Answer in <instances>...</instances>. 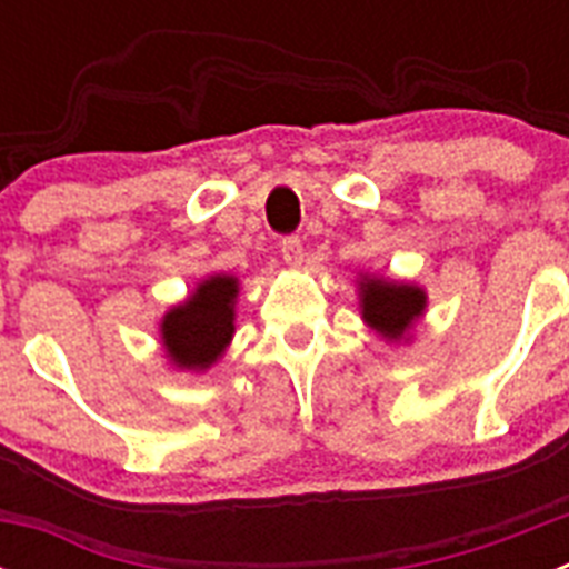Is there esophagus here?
Wrapping results in <instances>:
<instances>
[{
    "mask_svg": "<svg viewBox=\"0 0 569 569\" xmlns=\"http://www.w3.org/2000/svg\"><path fill=\"white\" fill-rule=\"evenodd\" d=\"M281 248V259L288 261L290 268H301V261H305V244H301L299 236H284L279 241Z\"/></svg>",
    "mask_w": 569,
    "mask_h": 569,
    "instance_id": "obj_1",
    "label": "esophagus"
}]
</instances>
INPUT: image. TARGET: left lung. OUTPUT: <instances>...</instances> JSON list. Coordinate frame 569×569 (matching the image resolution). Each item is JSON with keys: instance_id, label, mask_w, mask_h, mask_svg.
<instances>
[{"instance_id": "1", "label": "left lung", "mask_w": 569, "mask_h": 569, "mask_svg": "<svg viewBox=\"0 0 569 569\" xmlns=\"http://www.w3.org/2000/svg\"><path fill=\"white\" fill-rule=\"evenodd\" d=\"M421 310H425V293L419 288L381 279H367L361 284V316L387 339H401L413 319H419Z\"/></svg>"}]
</instances>
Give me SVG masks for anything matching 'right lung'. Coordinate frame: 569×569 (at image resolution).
Instances as JSON below:
<instances>
[{"label":"right lung","mask_w":569,"mask_h":569,"mask_svg":"<svg viewBox=\"0 0 569 569\" xmlns=\"http://www.w3.org/2000/svg\"><path fill=\"white\" fill-rule=\"evenodd\" d=\"M239 293L233 276H210L184 305L162 321V339L179 367L213 365L233 336V299Z\"/></svg>","instance_id":"right-lung-1"}]
</instances>
